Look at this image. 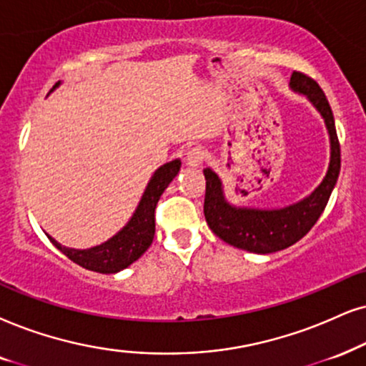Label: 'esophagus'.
I'll return each mask as SVG.
<instances>
[{
  "label": "esophagus",
  "mask_w": 366,
  "mask_h": 366,
  "mask_svg": "<svg viewBox=\"0 0 366 366\" xmlns=\"http://www.w3.org/2000/svg\"><path fill=\"white\" fill-rule=\"evenodd\" d=\"M206 157L207 154L202 147H194L187 152V165L189 167H199L206 160Z\"/></svg>",
  "instance_id": "1"
}]
</instances>
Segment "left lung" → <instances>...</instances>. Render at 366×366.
Masks as SVG:
<instances>
[{
    "instance_id": "left-lung-1",
    "label": "left lung",
    "mask_w": 366,
    "mask_h": 366,
    "mask_svg": "<svg viewBox=\"0 0 366 366\" xmlns=\"http://www.w3.org/2000/svg\"><path fill=\"white\" fill-rule=\"evenodd\" d=\"M289 87L297 94L306 96L309 103L319 111L330 135L331 155L327 172L309 196L294 204L277 207V209L234 206L226 201L223 182L214 170L209 167L204 169V216L211 231L231 247L260 253V255L280 252L306 237L325 211L341 169V150L336 135L335 117L325 92L316 81L302 72H292Z\"/></svg>"
}]
</instances>
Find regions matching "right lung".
Here are the masks:
<instances>
[{"label": "right lung", "mask_w": 366, "mask_h": 366, "mask_svg": "<svg viewBox=\"0 0 366 366\" xmlns=\"http://www.w3.org/2000/svg\"><path fill=\"white\" fill-rule=\"evenodd\" d=\"M60 84L57 82L52 91ZM50 91V92H52ZM180 170V160L175 159L159 167L147 184L145 192L138 202L135 212L129 221L108 242L87 249H76L62 247L57 239L47 234L57 249L77 265L99 274H117L137 262L149 249L155 234V207L157 202L169 184L175 179Z\"/></svg>", "instance_id": "right-lung-1"}]
</instances>
